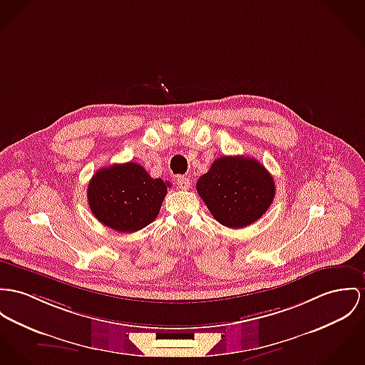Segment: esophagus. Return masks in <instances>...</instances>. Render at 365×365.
I'll return each mask as SVG.
<instances>
[{
	"mask_svg": "<svg viewBox=\"0 0 365 365\" xmlns=\"http://www.w3.org/2000/svg\"><path fill=\"white\" fill-rule=\"evenodd\" d=\"M176 185H178V187L182 189V190H187V189L190 187V179L186 178V176H178Z\"/></svg>",
	"mask_w": 365,
	"mask_h": 365,
	"instance_id": "esophagus-1",
	"label": "esophagus"
}]
</instances>
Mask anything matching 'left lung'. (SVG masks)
I'll return each instance as SVG.
<instances>
[{
	"label": "left lung",
	"instance_id": "left-lung-1",
	"mask_svg": "<svg viewBox=\"0 0 365 365\" xmlns=\"http://www.w3.org/2000/svg\"><path fill=\"white\" fill-rule=\"evenodd\" d=\"M197 193L220 224L240 229L267 212L275 197V182L257 160L224 155L200 176Z\"/></svg>",
	"mask_w": 365,
	"mask_h": 365
}]
</instances>
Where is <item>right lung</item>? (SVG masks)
I'll list each match as a JSON object with an SVG mask.
<instances>
[{
	"label": "right lung",
	"instance_id": "obj_1",
	"mask_svg": "<svg viewBox=\"0 0 365 365\" xmlns=\"http://www.w3.org/2000/svg\"><path fill=\"white\" fill-rule=\"evenodd\" d=\"M169 186V182L151 178L136 163L113 164L93 175L87 187V201L101 224L130 233L157 218Z\"/></svg>",
	"mask_w": 365,
	"mask_h": 365
}]
</instances>
